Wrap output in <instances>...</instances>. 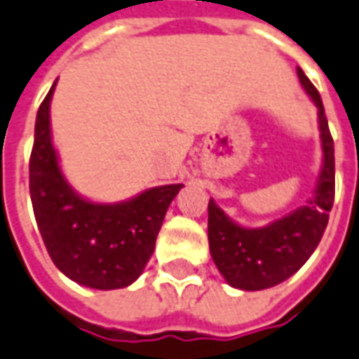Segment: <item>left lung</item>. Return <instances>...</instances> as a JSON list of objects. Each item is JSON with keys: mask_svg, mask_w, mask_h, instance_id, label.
I'll list each match as a JSON object with an SVG mask.
<instances>
[{"mask_svg": "<svg viewBox=\"0 0 359 359\" xmlns=\"http://www.w3.org/2000/svg\"><path fill=\"white\" fill-rule=\"evenodd\" d=\"M301 84L318 106L324 165L314 198L265 228H241L208 202V241L212 259L224 279L236 289L262 291L279 285L297 273L323 240L334 204V139L328 129L318 90L297 68Z\"/></svg>", "mask_w": 359, "mask_h": 359, "instance_id": "obj_1", "label": "left lung"}]
</instances>
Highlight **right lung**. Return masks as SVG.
<instances>
[{
	"mask_svg": "<svg viewBox=\"0 0 359 359\" xmlns=\"http://www.w3.org/2000/svg\"><path fill=\"white\" fill-rule=\"evenodd\" d=\"M55 84L39 106L29 159V192L36 226L53 263L92 289H121L137 279L155 250L167 208L182 184L151 189L121 204L80 198L58 169L48 106Z\"/></svg>",
	"mask_w": 359,
	"mask_h": 359,
	"instance_id": "right-lung-1",
	"label": "right lung"
}]
</instances>
